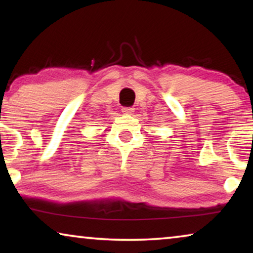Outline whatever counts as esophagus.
Instances as JSON below:
<instances>
[{
	"mask_svg": "<svg viewBox=\"0 0 253 253\" xmlns=\"http://www.w3.org/2000/svg\"><path fill=\"white\" fill-rule=\"evenodd\" d=\"M133 110H134V108H132V107H123L122 113L126 114V115H131V114L133 113Z\"/></svg>",
	"mask_w": 253,
	"mask_h": 253,
	"instance_id": "34e87169",
	"label": "esophagus"
}]
</instances>
